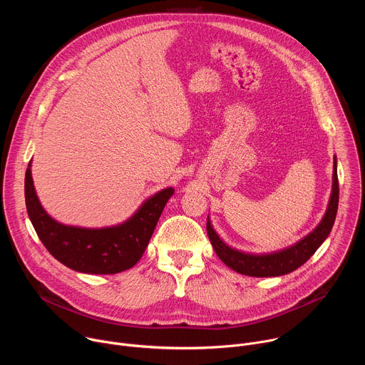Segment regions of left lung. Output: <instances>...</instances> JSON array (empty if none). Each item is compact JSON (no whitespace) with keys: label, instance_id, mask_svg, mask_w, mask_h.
<instances>
[{"label":"left lung","instance_id":"8db88e82","mask_svg":"<svg viewBox=\"0 0 365 365\" xmlns=\"http://www.w3.org/2000/svg\"><path fill=\"white\" fill-rule=\"evenodd\" d=\"M339 185L336 172V158H334V176H332V193L328 203V210L319 222V225L302 238L294 245L270 252V254H248L228 247L211 225L210 218L206 221V231L210 241L222 262L234 272L252 277H276L294 272L315 254L321 244L328 238L338 211Z\"/></svg>","mask_w":365,"mask_h":365}]
</instances>
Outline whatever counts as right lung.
I'll return each instance as SVG.
<instances>
[{
  "label": "right lung",
  "instance_id": "right-lung-1",
  "mask_svg": "<svg viewBox=\"0 0 365 365\" xmlns=\"http://www.w3.org/2000/svg\"><path fill=\"white\" fill-rule=\"evenodd\" d=\"M31 163L26 170L24 195L29 218L47 251L66 267L88 274H115L131 269L144 254L173 187L147 199L125 222L108 228H79L55 221L36 195Z\"/></svg>",
  "mask_w": 365,
  "mask_h": 365
}]
</instances>
